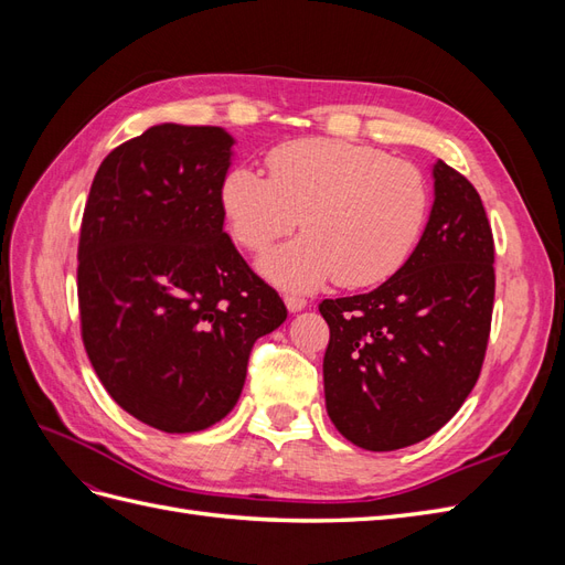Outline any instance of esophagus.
Listing matches in <instances>:
<instances>
[{
    "instance_id": "1",
    "label": "esophagus",
    "mask_w": 565,
    "mask_h": 565,
    "mask_svg": "<svg viewBox=\"0 0 565 565\" xmlns=\"http://www.w3.org/2000/svg\"><path fill=\"white\" fill-rule=\"evenodd\" d=\"M285 306L289 313H299L301 309H306V299L299 295H285Z\"/></svg>"
}]
</instances>
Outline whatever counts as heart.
<instances>
[{
  "label": "heart",
  "mask_w": 565,
  "mask_h": 565,
  "mask_svg": "<svg viewBox=\"0 0 565 565\" xmlns=\"http://www.w3.org/2000/svg\"><path fill=\"white\" fill-rule=\"evenodd\" d=\"M268 179L235 167L221 183L233 237L264 252L299 226L309 233L266 254L259 268L287 289L337 278L370 287L413 254L429 214V185L415 164L339 139H299L273 148Z\"/></svg>",
  "instance_id": "b5f03b06"
}]
</instances>
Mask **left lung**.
<instances>
[{"mask_svg":"<svg viewBox=\"0 0 565 565\" xmlns=\"http://www.w3.org/2000/svg\"><path fill=\"white\" fill-rule=\"evenodd\" d=\"M494 243L481 195L443 160L434 207L409 259L367 295L324 299V405L337 431L372 452L429 438L483 367Z\"/></svg>","mask_w":565,"mask_h":565,"instance_id":"1","label":"left lung"}]
</instances>
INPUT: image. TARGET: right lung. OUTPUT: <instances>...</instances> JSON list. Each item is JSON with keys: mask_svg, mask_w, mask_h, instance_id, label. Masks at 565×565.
Segmentation results:
<instances>
[{"mask_svg": "<svg viewBox=\"0 0 565 565\" xmlns=\"http://www.w3.org/2000/svg\"><path fill=\"white\" fill-rule=\"evenodd\" d=\"M221 127L156 125L100 162L82 216V341L110 398L164 434L224 419L254 341L285 322L224 233Z\"/></svg>", "mask_w": 565, "mask_h": 565, "instance_id": "1", "label": "right lung"}]
</instances>
